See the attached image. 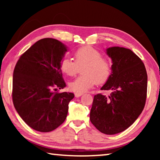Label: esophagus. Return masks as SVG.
I'll return each instance as SVG.
<instances>
[{
  "label": "esophagus",
  "instance_id": "34e87169",
  "mask_svg": "<svg viewBox=\"0 0 160 160\" xmlns=\"http://www.w3.org/2000/svg\"><path fill=\"white\" fill-rule=\"evenodd\" d=\"M82 94H83V93H75V97H79L80 96H82Z\"/></svg>",
  "mask_w": 160,
  "mask_h": 160
}]
</instances>
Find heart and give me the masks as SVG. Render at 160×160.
<instances>
[{"label": "heart", "mask_w": 160, "mask_h": 160, "mask_svg": "<svg viewBox=\"0 0 160 160\" xmlns=\"http://www.w3.org/2000/svg\"><path fill=\"white\" fill-rule=\"evenodd\" d=\"M98 50L91 47H83L74 53L75 62L69 58H64L61 62V71L68 76L77 74L82 67L81 76L69 84L70 90L82 93L90 90L96 82H106L112 73V63L109 58L103 57Z\"/></svg>", "instance_id": "heart-1"}]
</instances>
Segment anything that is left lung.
<instances>
[{"label":"left lung","mask_w":160,"mask_h":160,"mask_svg":"<svg viewBox=\"0 0 160 160\" xmlns=\"http://www.w3.org/2000/svg\"><path fill=\"white\" fill-rule=\"evenodd\" d=\"M112 59V73L102 90L109 95H94L90 121L102 133L125 131L142 113L147 97L148 75L144 63L131 49L113 47L106 49Z\"/></svg>","instance_id":"left-lung-1"}]
</instances>
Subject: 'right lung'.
I'll list each match as a JSON object with an SVG mask.
<instances>
[{
    "mask_svg": "<svg viewBox=\"0 0 160 160\" xmlns=\"http://www.w3.org/2000/svg\"><path fill=\"white\" fill-rule=\"evenodd\" d=\"M63 43L44 38L20 56L13 72L12 101L22 119L39 132L52 131L67 117L71 92H53L66 88L60 68L68 51Z\"/></svg>",
    "mask_w": 160,
    "mask_h": 160,
    "instance_id": "add662e5",
    "label": "right lung"
}]
</instances>
